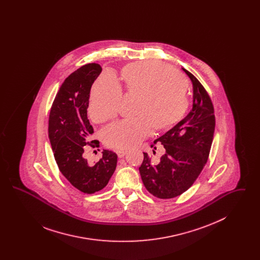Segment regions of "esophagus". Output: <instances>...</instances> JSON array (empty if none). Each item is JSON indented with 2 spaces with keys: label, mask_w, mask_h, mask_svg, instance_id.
<instances>
[{
  "label": "esophagus",
  "mask_w": 260,
  "mask_h": 260,
  "mask_svg": "<svg viewBox=\"0 0 260 260\" xmlns=\"http://www.w3.org/2000/svg\"><path fill=\"white\" fill-rule=\"evenodd\" d=\"M116 153H117V155H118L119 158H123L124 155L126 154V151H124V150H117Z\"/></svg>",
  "instance_id": "esophagus-1"
}]
</instances>
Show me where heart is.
I'll return each instance as SVG.
<instances>
[{
    "mask_svg": "<svg viewBox=\"0 0 260 260\" xmlns=\"http://www.w3.org/2000/svg\"><path fill=\"white\" fill-rule=\"evenodd\" d=\"M124 88L137 95L136 118L118 121L102 132L104 143L111 148L126 149L136 145L152 129L164 131L178 123L188 108L186 81L165 62L146 60L131 63L122 70ZM122 89L110 74L99 76L91 87L88 112L93 121L101 123L116 116Z\"/></svg>",
    "mask_w": 260,
    "mask_h": 260,
    "instance_id": "heart-1",
    "label": "heart"
}]
</instances>
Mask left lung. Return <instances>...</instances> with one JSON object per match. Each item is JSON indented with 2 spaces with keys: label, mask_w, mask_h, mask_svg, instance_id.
Returning <instances> with one entry per match:
<instances>
[{
  "label": "left lung",
  "mask_w": 260,
  "mask_h": 260,
  "mask_svg": "<svg viewBox=\"0 0 260 260\" xmlns=\"http://www.w3.org/2000/svg\"><path fill=\"white\" fill-rule=\"evenodd\" d=\"M182 70L193 85L192 109L151 145L153 154L160 144L165 148L161 161L151 162L143 153L139 167L143 184L157 198L177 197L192 186L207 164L213 139L215 118L210 96L194 75Z\"/></svg>",
  "instance_id": "obj_1"
}]
</instances>
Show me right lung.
Wrapping results in <instances>:
<instances>
[{"label": "right lung", "instance_id": "1", "mask_svg": "<svg viewBox=\"0 0 260 260\" xmlns=\"http://www.w3.org/2000/svg\"><path fill=\"white\" fill-rule=\"evenodd\" d=\"M102 71L98 63L77 69L63 82L50 113L49 137L59 171L78 190L92 194L108 184L117 167L116 153L103 150L95 164L87 162L83 154L90 145L93 127L87 119L90 88ZM94 147V145H91Z\"/></svg>", "mask_w": 260, "mask_h": 260}]
</instances>
